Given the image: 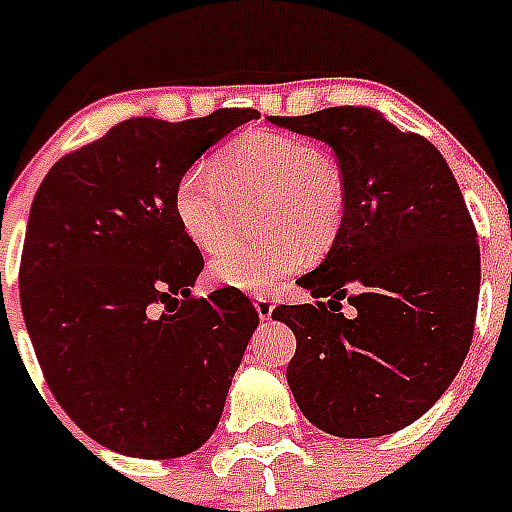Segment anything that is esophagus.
<instances>
[{
    "label": "esophagus",
    "mask_w": 512,
    "mask_h": 512,
    "mask_svg": "<svg viewBox=\"0 0 512 512\" xmlns=\"http://www.w3.org/2000/svg\"><path fill=\"white\" fill-rule=\"evenodd\" d=\"M255 308H257V316L263 321H268L273 316V300L265 295H257L255 297Z\"/></svg>",
    "instance_id": "obj_1"
}]
</instances>
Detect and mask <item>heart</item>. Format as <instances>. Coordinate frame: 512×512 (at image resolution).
Instances as JSON below:
<instances>
[{"label": "heart", "mask_w": 512, "mask_h": 512, "mask_svg": "<svg viewBox=\"0 0 512 512\" xmlns=\"http://www.w3.org/2000/svg\"><path fill=\"white\" fill-rule=\"evenodd\" d=\"M261 196L265 240L224 245L241 200ZM175 215L199 249H215L209 279L239 292L276 287L337 241L345 223V188L316 143L273 130L236 138L212 162H193L175 185Z\"/></svg>", "instance_id": "heart-1"}]
</instances>
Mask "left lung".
Returning a JSON list of instances; mask_svg holds the SVG:
<instances>
[{
  "mask_svg": "<svg viewBox=\"0 0 512 512\" xmlns=\"http://www.w3.org/2000/svg\"><path fill=\"white\" fill-rule=\"evenodd\" d=\"M271 122L324 140L345 188L340 236L297 281L313 303L273 311L297 337L292 396L332 436L396 433L444 396L473 340L481 252L460 185L436 146L372 108Z\"/></svg>",
  "mask_w": 512,
  "mask_h": 512,
  "instance_id": "1",
  "label": "left lung"
}]
</instances>
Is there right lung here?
<instances>
[{"mask_svg": "<svg viewBox=\"0 0 512 512\" xmlns=\"http://www.w3.org/2000/svg\"><path fill=\"white\" fill-rule=\"evenodd\" d=\"M249 119L135 116L63 156L36 191L23 319L55 401L114 452L183 457L220 422L260 316L239 289L191 295L204 257L177 223L175 185Z\"/></svg>", "mask_w": 512, "mask_h": 512, "instance_id": "right-lung-1", "label": "right lung"}]
</instances>
